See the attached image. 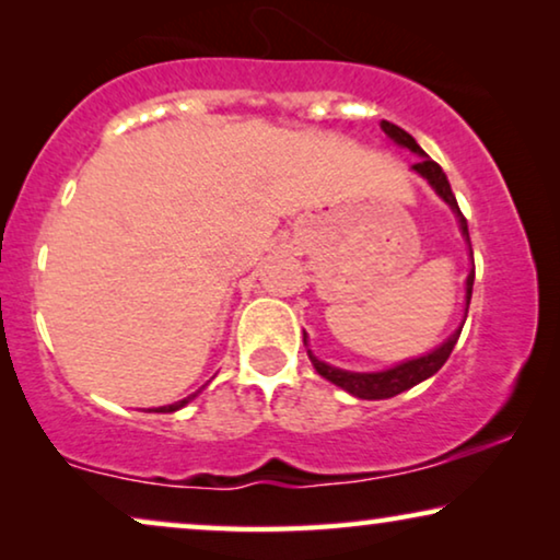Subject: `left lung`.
I'll list each match as a JSON object with an SVG mask.
<instances>
[{"mask_svg":"<svg viewBox=\"0 0 560 560\" xmlns=\"http://www.w3.org/2000/svg\"><path fill=\"white\" fill-rule=\"evenodd\" d=\"M382 129H385V135L389 137V140H395L397 144H402V148H408V150L416 152V155H420L418 163L412 165V171H418L420 175H423V178L435 188V194H439L443 201H446L451 209L456 211L458 224H462V232H464L466 240H469V226H466L464 213H462V209H458L456 196H454V190H451L448 180H446V173L441 171V165L435 163V160L428 158L423 148H420V144L412 140V137L405 132V129L393 125V121H382ZM471 285H474V272H469V278H466V305H469V301H471ZM458 336H462V328H458L454 336H448V339L443 341L439 349L431 351V354H425L420 359H410V362L397 364V366H393V370L372 372V374L336 370V366H328V364L320 362V359L313 357L311 351H308V357H311V362H313V366H316V372L320 374V377L334 382L336 387L347 389V393H351L354 397H362V400H385V397L400 395V393H405V389L416 387L418 382L433 377V374L439 372L443 364H446V359L451 357V351H454V347H456ZM303 341H305V336H303Z\"/></svg>","mask_w":560,"mask_h":560,"instance_id":"8db88e82","label":"left lung"}]
</instances>
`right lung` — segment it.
I'll return each mask as SVG.
<instances>
[{
    "label": "right lung",
    "mask_w": 560,
    "mask_h": 560,
    "mask_svg": "<svg viewBox=\"0 0 560 560\" xmlns=\"http://www.w3.org/2000/svg\"><path fill=\"white\" fill-rule=\"evenodd\" d=\"M196 395H190V397H186V400H178V402H173V405H165V408H158L155 412H173V410H180L183 405H188L190 400H194Z\"/></svg>",
    "instance_id": "right-lung-1"
}]
</instances>
